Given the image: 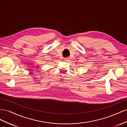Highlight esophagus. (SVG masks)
Masks as SVG:
<instances>
[{"instance_id":"esophagus-1","label":"esophagus","mask_w":127,"mask_h":127,"mask_svg":"<svg viewBox=\"0 0 127 127\" xmlns=\"http://www.w3.org/2000/svg\"><path fill=\"white\" fill-rule=\"evenodd\" d=\"M64 60H65V61L66 62H68V61H69V59H68V57L67 58H65V59Z\"/></svg>"}]
</instances>
